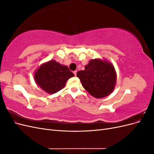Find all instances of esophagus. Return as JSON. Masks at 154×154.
Segmentation results:
<instances>
[{"instance_id":"1","label":"esophagus","mask_w":154,"mask_h":154,"mask_svg":"<svg viewBox=\"0 0 154 154\" xmlns=\"http://www.w3.org/2000/svg\"><path fill=\"white\" fill-rule=\"evenodd\" d=\"M73 73H74V75L76 76V73H77V71H73Z\"/></svg>"}]
</instances>
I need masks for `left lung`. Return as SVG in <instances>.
<instances>
[{"label": "left lung", "mask_w": 154, "mask_h": 154, "mask_svg": "<svg viewBox=\"0 0 154 154\" xmlns=\"http://www.w3.org/2000/svg\"><path fill=\"white\" fill-rule=\"evenodd\" d=\"M77 76L83 88L96 98L109 96L114 89L117 78L113 65L101 59L90 60L85 70L77 72Z\"/></svg>", "instance_id": "obj_1"}]
</instances>
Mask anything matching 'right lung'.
<instances>
[{"label":"right lung","instance_id":"obj_1","mask_svg":"<svg viewBox=\"0 0 154 154\" xmlns=\"http://www.w3.org/2000/svg\"><path fill=\"white\" fill-rule=\"evenodd\" d=\"M74 76L67 66L51 60L41 65L35 72L34 79L43 91L54 94L62 90L67 81Z\"/></svg>","mask_w":154,"mask_h":154}]
</instances>
